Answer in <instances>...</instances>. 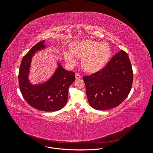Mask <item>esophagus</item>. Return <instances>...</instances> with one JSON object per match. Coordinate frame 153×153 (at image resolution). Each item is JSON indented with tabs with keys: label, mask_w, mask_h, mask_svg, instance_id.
<instances>
[{
	"label": "esophagus",
	"mask_w": 153,
	"mask_h": 153,
	"mask_svg": "<svg viewBox=\"0 0 153 153\" xmlns=\"http://www.w3.org/2000/svg\"><path fill=\"white\" fill-rule=\"evenodd\" d=\"M75 76H76V79L82 78V76L80 75V74H79V73H76V75H75Z\"/></svg>",
	"instance_id": "34e87169"
}]
</instances>
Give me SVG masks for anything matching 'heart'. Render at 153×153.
<instances>
[{
  "label": "heart",
  "mask_w": 153,
  "mask_h": 153,
  "mask_svg": "<svg viewBox=\"0 0 153 153\" xmlns=\"http://www.w3.org/2000/svg\"><path fill=\"white\" fill-rule=\"evenodd\" d=\"M69 51H65L63 56L67 64L73 66L77 58H81V64L88 72L93 73L101 69L109 59L111 49L105 42L92 39L78 41L71 45Z\"/></svg>",
  "instance_id": "heart-1"
}]
</instances>
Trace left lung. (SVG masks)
I'll list each match as a JSON object with an SVG mask.
<instances>
[{"label":"left lung","mask_w":153,"mask_h":153,"mask_svg":"<svg viewBox=\"0 0 153 153\" xmlns=\"http://www.w3.org/2000/svg\"><path fill=\"white\" fill-rule=\"evenodd\" d=\"M88 100L97 110H107L120 104L131 91L133 73L126 52L116 54L100 71L83 77Z\"/></svg>","instance_id":"1"}]
</instances>
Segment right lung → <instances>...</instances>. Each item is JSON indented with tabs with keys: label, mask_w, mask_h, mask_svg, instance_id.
Segmentation results:
<instances>
[{
	"label": "right lung",
	"mask_w": 153,
	"mask_h": 153,
	"mask_svg": "<svg viewBox=\"0 0 153 153\" xmlns=\"http://www.w3.org/2000/svg\"><path fill=\"white\" fill-rule=\"evenodd\" d=\"M45 42L35 45L22 58L18 76L19 88L23 98L33 108L45 112L57 111L67 102L68 89L75 80V74L66 71L58 62V67L49 80L35 85L30 82L31 59L36 51L46 48Z\"/></svg>",
	"instance_id": "add662e5"
}]
</instances>
